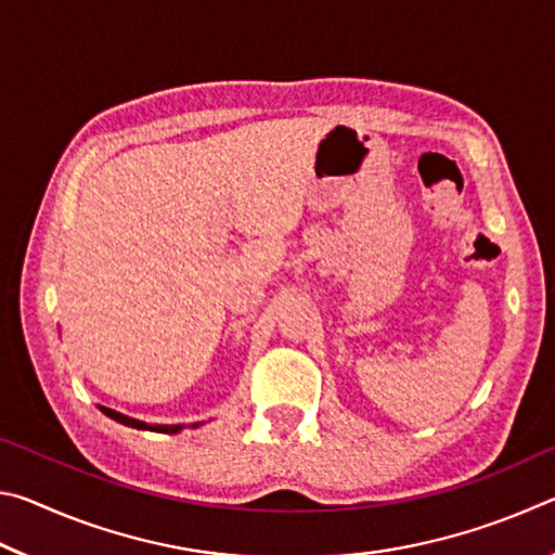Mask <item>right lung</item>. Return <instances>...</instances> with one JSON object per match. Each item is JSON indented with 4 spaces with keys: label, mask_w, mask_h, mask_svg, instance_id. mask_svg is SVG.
Listing matches in <instances>:
<instances>
[{
    "label": "right lung",
    "mask_w": 555,
    "mask_h": 555,
    "mask_svg": "<svg viewBox=\"0 0 555 555\" xmlns=\"http://www.w3.org/2000/svg\"><path fill=\"white\" fill-rule=\"evenodd\" d=\"M98 409H100L102 413H105V416H109L112 421H117V424H121V426H129V428L154 430V434H178V430H183V428H185V424H146V421L131 418V416H127V413H119V411H115V409L100 406V403H98ZM198 426H203V421H201V424H191V428H198Z\"/></svg>",
    "instance_id": "add662e5"
}]
</instances>
